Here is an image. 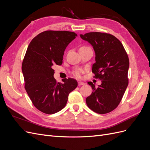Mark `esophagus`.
<instances>
[{"instance_id":"obj_1","label":"esophagus","mask_w":150,"mask_h":150,"mask_svg":"<svg viewBox=\"0 0 150 150\" xmlns=\"http://www.w3.org/2000/svg\"><path fill=\"white\" fill-rule=\"evenodd\" d=\"M85 83L83 82H81V81H79L78 82V86H82V85H84Z\"/></svg>"}]
</instances>
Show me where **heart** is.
Listing matches in <instances>:
<instances>
[{"instance_id":"heart-1","label":"heart","mask_w":150,"mask_h":150,"mask_svg":"<svg viewBox=\"0 0 150 150\" xmlns=\"http://www.w3.org/2000/svg\"><path fill=\"white\" fill-rule=\"evenodd\" d=\"M82 47V48H89V47H86V46H83V47ZM83 71L81 69H76L73 72H72V74H73L75 77H76V78H79L81 77Z\"/></svg>"}]
</instances>
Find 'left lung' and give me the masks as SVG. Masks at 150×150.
Segmentation results:
<instances>
[{"label":"left lung","mask_w":150,"mask_h":150,"mask_svg":"<svg viewBox=\"0 0 150 150\" xmlns=\"http://www.w3.org/2000/svg\"><path fill=\"white\" fill-rule=\"evenodd\" d=\"M81 39L91 44L95 52L92 72L101 80L98 88L92 82L88 84L93 91L86 99L91 110L106 114L117 108L128 85L129 58L122 44L114 35L93 33L81 34Z\"/></svg>","instance_id":"1"}]
</instances>
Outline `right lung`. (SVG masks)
<instances>
[{
    "mask_svg": "<svg viewBox=\"0 0 150 150\" xmlns=\"http://www.w3.org/2000/svg\"><path fill=\"white\" fill-rule=\"evenodd\" d=\"M77 34L65 30H46L31 40L22 62L25 89L34 106L46 114L52 115L66 105L69 94L78 86L74 79L54 78V65L62 64L66 47Z\"/></svg>",
    "mask_w": 150,
    "mask_h": 150,
    "instance_id": "add662e5",
    "label": "right lung"
}]
</instances>
